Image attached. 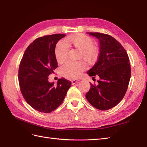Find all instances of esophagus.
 Listing matches in <instances>:
<instances>
[{
    "instance_id": "esophagus-1",
    "label": "esophagus",
    "mask_w": 147,
    "mask_h": 147,
    "mask_svg": "<svg viewBox=\"0 0 147 147\" xmlns=\"http://www.w3.org/2000/svg\"><path fill=\"white\" fill-rule=\"evenodd\" d=\"M78 81H79V80H72V81H71V82H72V84L74 85V84H76V82H78Z\"/></svg>"
}]
</instances>
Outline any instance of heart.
<instances>
[{
  "label": "heart",
  "mask_w": 147,
  "mask_h": 147,
  "mask_svg": "<svg viewBox=\"0 0 147 147\" xmlns=\"http://www.w3.org/2000/svg\"><path fill=\"white\" fill-rule=\"evenodd\" d=\"M66 41L71 46L80 50L79 58L84 59L89 64L94 63L98 56V50L93 46V41L91 38L81 33L67 36ZM69 48L67 45L59 41L55 50V55L58 63L65 62L68 55ZM86 65L83 61H67L60 67V74L68 79H76L80 77L86 69Z\"/></svg>",
  "instance_id": "1"
}]
</instances>
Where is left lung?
I'll list each match as a JSON object with an SVG mask.
<instances>
[{
  "instance_id": "obj_1",
  "label": "left lung",
  "mask_w": 147,
  "mask_h": 147,
  "mask_svg": "<svg viewBox=\"0 0 147 147\" xmlns=\"http://www.w3.org/2000/svg\"><path fill=\"white\" fill-rule=\"evenodd\" d=\"M88 33L99 40L100 48L98 60L88 74L100 80L97 85L90 83L86 97L93 107L106 111L117 105L125 94L131 74L129 58L122 45L111 35Z\"/></svg>"
}]
</instances>
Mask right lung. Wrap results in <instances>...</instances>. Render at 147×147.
I'll return each mask as SVG.
<instances>
[{"label": "right lung", "instance_id": "right-lung-1", "mask_svg": "<svg viewBox=\"0 0 147 147\" xmlns=\"http://www.w3.org/2000/svg\"><path fill=\"white\" fill-rule=\"evenodd\" d=\"M65 34H53L38 38L26 49L20 63L18 81L21 92L34 109L50 113L63 102L70 81L59 79L57 84L48 81V76L58 67L55 50L58 41Z\"/></svg>", "mask_w": 147, "mask_h": 147}]
</instances>
